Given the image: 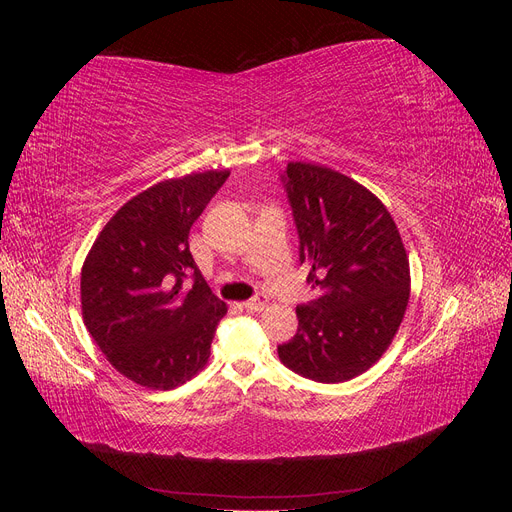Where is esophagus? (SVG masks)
Segmentation results:
<instances>
[{"label": "esophagus", "mask_w": 512, "mask_h": 512, "mask_svg": "<svg viewBox=\"0 0 512 512\" xmlns=\"http://www.w3.org/2000/svg\"><path fill=\"white\" fill-rule=\"evenodd\" d=\"M243 305H245V309H250V312H260V309H265V305H267V299H265V294H256L254 299L245 301Z\"/></svg>", "instance_id": "esophagus-1"}]
</instances>
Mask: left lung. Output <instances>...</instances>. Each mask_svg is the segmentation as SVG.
Masks as SVG:
<instances>
[{
  "label": "left lung",
  "mask_w": 512,
  "mask_h": 512,
  "mask_svg": "<svg viewBox=\"0 0 512 512\" xmlns=\"http://www.w3.org/2000/svg\"><path fill=\"white\" fill-rule=\"evenodd\" d=\"M282 181L307 284L320 288V297L297 307V335L277 354L303 378L346 382L380 359L404 320V243L380 200L337 170L288 162Z\"/></svg>",
  "instance_id": "obj_1"
}]
</instances>
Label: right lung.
I'll return each mask as SVG.
<instances>
[{"label": "right lung", "instance_id": "obj_1", "mask_svg": "<svg viewBox=\"0 0 512 512\" xmlns=\"http://www.w3.org/2000/svg\"><path fill=\"white\" fill-rule=\"evenodd\" d=\"M228 175L207 170L147 188L113 215L85 258V327L108 363L147 389H175L209 361L226 303L200 275L188 237Z\"/></svg>", "mask_w": 512, "mask_h": 512}]
</instances>
